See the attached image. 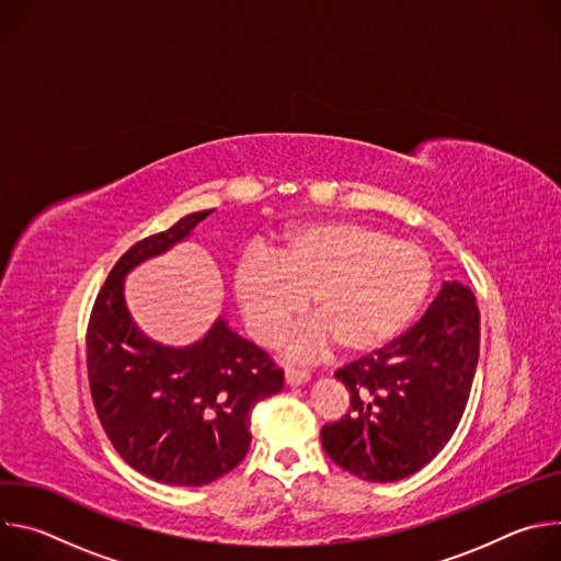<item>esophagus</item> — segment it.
<instances>
[{
    "mask_svg": "<svg viewBox=\"0 0 561 561\" xmlns=\"http://www.w3.org/2000/svg\"><path fill=\"white\" fill-rule=\"evenodd\" d=\"M284 379L288 386H301L310 379V373L308 370H301V368H293V366H286L284 370Z\"/></svg>",
    "mask_w": 561,
    "mask_h": 561,
    "instance_id": "obj_1",
    "label": "esophagus"
}]
</instances>
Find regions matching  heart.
I'll use <instances>...</instances> for the list:
<instances>
[{
    "label": "heart",
    "mask_w": 561,
    "mask_h": 561,
    "mask_svg": "<svg viewBox=\"0 0 561 561\" xmlns=\"http://www.w3.org/2000/svg\"><path fill=\"white\" fill-rule=\"evenodd\" d=\"M431 277L428 255L415 244L359 221H317L290 232L275 260H244L234 288L249 327L266 344L284 337L310 299L317 324L290 344L304 357L329 340L346 353L386 344L411 322Z\"/></svg>",
    "instance_id": "1"
}]
</instances>
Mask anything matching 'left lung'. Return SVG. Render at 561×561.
<instances>
[{"instance_id":"8db88e82","label":"left lung","mask_w":561,"mask_h":561,"mask_svg":"<svg viewBox=\"0 0 561 561\" xmlns=\"http://www.w3.org/2000/svg\"><path fill=\"white\" fill-rule=\"evenodd\" d=\"M479 359V308L468 286L444 282L407 333L335 370L351 407L322 426L329 457L366 482H397L453 437Z\"/></svg>"}]
</instances>
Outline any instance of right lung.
<instances>
[{
  "instance_id": "right-lung-1",
  "label": "right lung",
  "mask_w": 561,
  "mask_h": 561,
  "mask_svg": "<svg viewBox=\"0 0 561 561\" xmlns=\"http://www.w3.org/2000/svg\"><path fill=\"white\" fill-rule=\"evenodd\" d=\"M210 213L133 244L100 288L87 331L93 404L113 448L171 486H204L230 472L249 453L253 409L284 388V370L221 317L186 348L150 342L130 319L126 273L182 242Z\"/></svg>"
}]
</instances>
